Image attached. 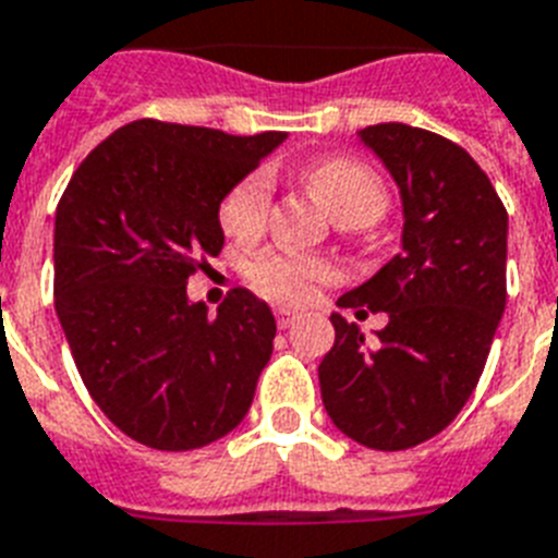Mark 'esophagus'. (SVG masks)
Here are the masks:
<instances>
[{"label": "esophagus", "mask_w": 558, "mask_h": 558, "mask_svg": "<svg viewBox=\"0 0 558 558\" xmlns=\"http://www.w3.org/2000/svg\"><path fill=\"white\" fill-rule=\"evenodd\" d=\"M275 320H278L280 329H287V326H292L294 320H298V312H292V310H278V312H275Z\"/></svg>", "instance_id": "obj_1"}]
</instances>
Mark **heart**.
Masks as SVG:
<instances>
[{
	"label": "heart",
	"mask_w": 558,
	"mask_h": 558,
	"mask_svg": "<svg viewBox=\"0 0 558 558\" xmlns=\"http://www.w3.org/2000/svg\"><path fill=\"white\" fill-rule=\"evenodd\" d=\"M303 180L318 197L320 206L341 226H369L381 220L389 208L387 183L378 171L352 157H324L303 171ZM271 185L264 171H252L223 194L217 206V220L226 234L252 240L260 234L269 215ZM335 264L320 255H292V252H257L243 266L248 287L278 303H303L315 294L318 283L335 278Z\"/></svg>",
	"instance_id": "obj_1"
}]
</instances>
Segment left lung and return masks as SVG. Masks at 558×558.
<instances>
[{
  "label": "left lung",
  "mask_w": 558,
  "mask_h": 558,
  "mask_svg": "<svg viewBox=\"0 0 558 558\" xmlns=\"http://www.w3.org/2000/svg\"><path fill=\"white\" fill-rule=\"evenodd\" d=\"M361 140L401 189L404 238L378 275L338 298L387 312L389 324L364 341L335 312L320 398L343 436L396 452L438 436L482 378L507 301V208L478 162L441 134L378 122Z\"/></svg>",
  "instance_id": "1"
}]
</instances>
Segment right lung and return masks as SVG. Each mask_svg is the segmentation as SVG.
<instances>
[{
    "label": "right lung",
    "instance_id": "obj_1",
    "mask_svg": "<svg viewBox=\"0 0 558 558\" xmlns=\"http://www.w3.org/2000/svg\"><path fill=\"white\" fill-rule=\"evenodd\" d=\"M283 137L134 120L80 162L59 197L53 306L85 389L134 441L197 450L252 407L275 341L271 310L232 289L211 318L185 283L223 248V194Z\"/></svg>",
    "mask_w": 558,
    "mask_h": 558
}]
</instances>
